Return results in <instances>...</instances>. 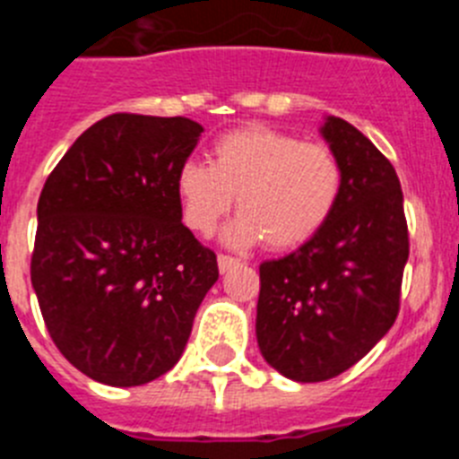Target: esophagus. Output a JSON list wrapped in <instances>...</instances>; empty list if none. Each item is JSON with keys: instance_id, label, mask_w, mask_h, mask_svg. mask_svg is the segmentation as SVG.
Returning a JSON list of instances; mask_svg holds the SVG:
<instances>
[{"instance_id": "esophagus-1", "label": "esophagus", "mask_w": 459, "mask_h": 459, "mask_svg": "<svg viewBox=\"0 0 459 459\" xmlns=\"http://www.w3.org/2000/svg\"><path fill=\"white\" fill-rule=\"evenodd\" d=\"M238 266V259L237 257H230V255H218V269L221 273H227L230 269Z\"/></svg>"}]
</instances>
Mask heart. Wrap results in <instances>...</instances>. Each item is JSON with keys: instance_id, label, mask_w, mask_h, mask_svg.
<instances>
[{"instance_id": "heart-1", "label": "heart", "mask_w": 459, "mask_h": 459, "mask_svg": "<svg viewBox=\"0 0 459 459\" xmlns=\"http://www.w3.org/2000/svg\"><path fill=\"white\" fill-rule=\"evenodd\" d=\"M344 172L326 144L269 126L225 133L211 147V165L188 160L177 172L181 218L195 234L211 237L237 197L241 213L225 241L290 250L310 241L331 221L342 197Z\"/></svg>"}]
</instances>
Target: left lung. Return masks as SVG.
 <instances>
[{
  "label": "left lung",
  "mask_w": 459,
  "mask_h": 459,
  "mask_svg": "<svg viewBox=\"0 0 459 459\" xmlns=\"http://www.w3.org/2000/svg\"><path fill=\"white\" fill-rule=\"evenodd\" d=\"M322 135L344 172L338 209L301 248L259 266V351L301 384L342 375L388 333L409 257L391 160L340 117Z\"/></svg>",
  "instance_id": "1"
}]
</instances>
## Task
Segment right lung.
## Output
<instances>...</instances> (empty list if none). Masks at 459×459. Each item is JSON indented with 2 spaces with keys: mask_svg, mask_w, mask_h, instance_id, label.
Here are the masks:
<instances>
[{
  "mask_svg": "<svg viewBox=\"0 0 459 459\" xmlns=\"http://www.w3.org/2000/svg\"><path fill=\"white\" fill-rule=\"evenodd\" d=\"M202 131L186 117L109 115L40 190L31 285L56 350L93 381L142 386L172 370L218 280L177 197Z\"/></svg>",
  "mask_w": 459,
  "mask_h": 459,
  "instance_id": "right-lung-1",
  "label": "right lung"
}]
</instances>
